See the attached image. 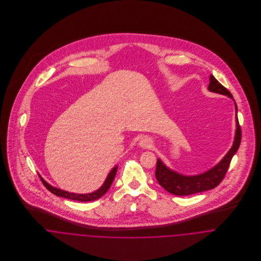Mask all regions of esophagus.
Here are the masks:
<instances>
[{"instance_id":"obj_1","label":"esophagus","mask_w":261,"mask_h":261,"mask_svg":"<svg viewBox=\"0 0 261 261\" xmlns=\"http://www.w3.org/2000/svg\"><path fill=\"white\" fill-rule=\"evenodd\" d=\"M139 145L141 148H144V149H149L151 146H152V141L148 138V137H144L140 140L139 142Z\"/></svg>"}]
</instances>
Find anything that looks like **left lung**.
Instances as JSON below:
<instances>
[{"label":"left lung","mask_w":261,"mask_h":261,"mask_svg":"<svg viewBox=\"0 0 261 261\" xmlns=\"http://www.w3.org/2000/svg\"><path fill=\"white\" fill-rule=\"evenodd\" d=\"M208 90L214 93H219L222 95H226L233 99L232 94L224 87L221 83L213 76L210 75V83L208 86ZM235 102V100L233 99ZM235 113H236V129H235V137L234 142L231 149L227 151V153L223 156V159L216 164L213 168L205 171L204 173L198 175H183L178 173L169 167H167L161 159L156 161V168H155V178L159 184L163 187L166 191L176 196H188L200 192H204L207 190L214 189L218 186L221 181L223 180L224 176L229 168L230 162L239 149L240 142H241V128L237 118V106L235 103Z\"/></svg>","instance_id":"left-lung-1"}]
</instances>
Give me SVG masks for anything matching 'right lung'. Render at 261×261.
<instances>
[{"label":"right lung","instance_id":"obj_1","mask_svg":"<svg viewBox=\"0 0 261 261\" xmlns=\"http://www.w3.org/2000/svg\"><path fill=\"white\" fill-rule=\"evenodd\" d=\"M116 171H117V166L112 168V171L108 175V177H107L105 183L102 184V186L100 187L99 189H97L96 191L91 192V193H87V194H76V193L67 192L65 190H61L59 188H56V187L52 186L49 183H47L41 176H39V177L41 178L44 186L46 187L51 193H53L56 196L63 197V198H66V199H70V200H74V201H78V202H89V201H94V200L99 199L100 197H102L108 192V190L111 188L112 182L114 180Z\"/></svg>","mask_w":261,"mask_h":261}]
</instances>
